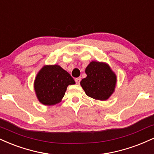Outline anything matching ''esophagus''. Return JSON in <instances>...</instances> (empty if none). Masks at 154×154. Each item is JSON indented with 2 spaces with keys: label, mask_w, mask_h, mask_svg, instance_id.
Segmentation results:
<instances>
[{
  "label": "esophagus",
  "mask_w": 154,
  "mask_h": 154,
  "mask_svg": "<svg viewBox=\"0 0 154 154\" xmlns=\"http://www.w3.org/2000/svg\"><path fill=\"white\" fill-rule=\"evenodd\" d=\"M81 81V77H77V78L75 79V82L77 84H79Z\"/></svg>",
  "instance_id": "1"
}]
</instances>
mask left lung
<instances>
[{
  "label": "left lung",
  "instance_id": "8db88e82",
  "mask_svg": "<svg viewBox=\"0 0 154 154\" xmlns=\"http://www.w3.org/2000/svg\"><path fill=\"white\" fill-rule=\"evenodd\" d=\"M87 77L80 82L81 86L89 97L106 100L114 92L116 76L110 66L103 62H92L85 69Z\"/></svg>",
  "mask_w": 154,
  "mask_h": 154
}]
</instances>
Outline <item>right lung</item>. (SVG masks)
<instances>
[{
    "mask_svg": "<svg viewBox=\"0 0 154 154\" xmlns=\"http://www.w3.org/2000/svg\"><path fill=\"white\" fill-rule=\"evenodd\" d=\"M74 84V79L61 66H44L36 76L34 90L42 104L52 105L61 101L68 85Z\"/></svg>",
    "mask_w": 154,
    "mask_h": 154,
    "instance_id": "add662e5",
    "label": "right lung"
}]
</instances>
